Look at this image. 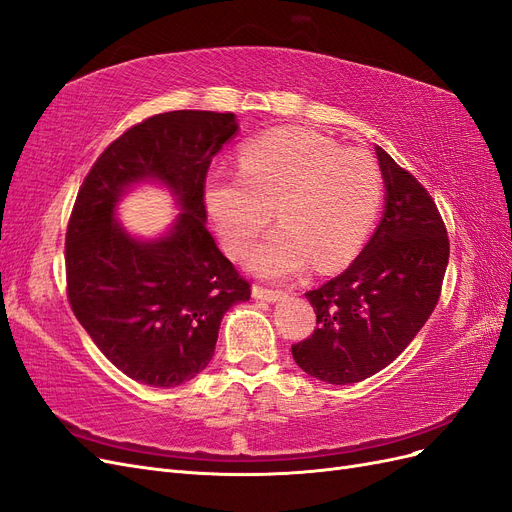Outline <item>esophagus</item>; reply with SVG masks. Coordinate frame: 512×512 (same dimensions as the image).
<instances>
[{
  "label": "esophagus",
  "instance_id": "1",
  "mask_svg": "<svg viewBox=\"0 0 512 512\" xmlns=\"http://www.w3.org/2000/svg\"><path fill=\"white\" fill-rule=\"evenodd\" d=\"M253 298H255V300H263V302H278L280 298H285V291L255 285V287H253Z\"/></svg>",
  "mask_w": 512,
  "mask_h": 512
}]
</instances>
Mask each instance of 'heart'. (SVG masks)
Segmentation results:
<instances>
[{
  "instance_id": "heart-1",
  "label": "heart",
  "mask_w": 512,
  "mask_h": 512,
  "mask_svg": "<svg viewBox=\"0 0 512 512\" xmlns=\"http://www.w3.org/2000/svg\"><path fill=\"white\" fill-rule=\"evenodd\" d=\"M206 208L232 255H244L272 217L278 227L251 255L261 276L349 263L383 200V172L361 148H340L308 129H274L242 146L238 176L212 174Z\"/></svg>"
}]
</instances>
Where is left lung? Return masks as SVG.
<instances>
[{
  "instance_id": "obj_1",
  "label": "left lung",
  "mask_w": 512,
  "mask_h": 512,
  "mask_svg": "<svg viewBox=\"0 0 512 512\" xmlns=\"http://www.w3.org/2000/svg\"><path fill=\"white\" fill-rule=\"evenodd\" d=\"M385 212L364 251L306 293L317 327L293 344L295 364L329 385L381 372L434 312L449 263V236L432 195L381 146Z\"/></svg>"
}]
</instances>
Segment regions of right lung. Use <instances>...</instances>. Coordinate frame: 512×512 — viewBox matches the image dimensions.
<instances>
[{
  "mask_svg": "<svg viewBox=\"0 0 512 512\" xmlns=\"http://www.w3.org/2000/svg\"><path fill=\"white\" fill-rule=\"evenodd\" d=\"M236 131L232 112L155 114L97 157L76 195L68 300L97 349L138 383L191 381L210 364L225 312L251 298L249 280L206 229V174ZM146 179L172 188L184 210L157 241L134 239L113 217L120 195Z\"/></svg>",
  "mask_w": 512,
  "mask_h": 512,
  "instance_id": "1",
  "label": "right lung"
}]
</instances>
